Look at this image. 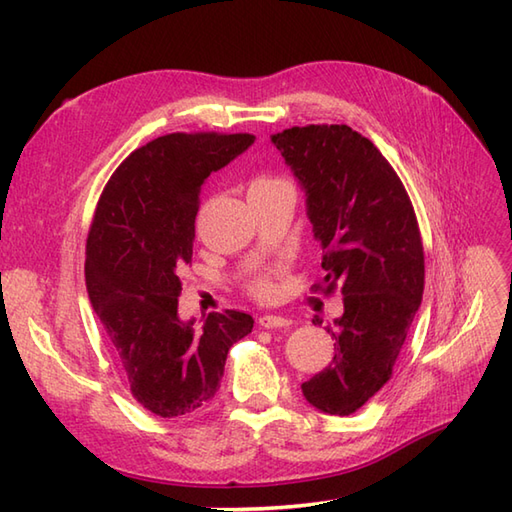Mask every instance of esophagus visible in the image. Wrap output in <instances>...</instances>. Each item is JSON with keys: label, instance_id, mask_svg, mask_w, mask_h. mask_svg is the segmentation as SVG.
Returning <instances> with one entry per match:
<instances>
[{"label": "esophagus", "instance_id": "34e87169", "mask_svg": "<svg viewBox=\"0 0 512 512\" xmlns=\"http://www.w3.org/2000/svg\"><path fill=\"white\" fill-rule=\"evenodd\" d=\"M259 325L264 330H277V328H290V321L284 317H273V314H266V317H259Z\"/></svg>", "mask_w": 512, "mask_h": 512}]
</instances>
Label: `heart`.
I'll list each match as a JSON object with an SVG mask.
<instances>
[{
	"instance_id": "1",
	"label": "heart",
	"mask_w": 512,
	"mask_h": 512,
	"mask_svg": "<svg viewBox=\"0 0 512 512\" xmlns=\"http://www.w3.org/2000/svg\"><path fill=\"white\" fill-rule=\"evenodd\" d=\"M277 182H284V180L259 178L250 184V187H257V184H277ZM281 279H284V273H281L279 268H266V270H262V273H257L255 277L248 279L246 290L259 301H270L281 292Z\"/></svg>"
}]
</instances>
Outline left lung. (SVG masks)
<instances>
[{
    "label": "left lung",
    "mask_w": 512,
    "mask_h": 512,
    "mask_svg": "<svg viewBox=\"0 0 512 512\" xmlns=\"http://www.w3.org/2000/svg\"><path fill=\"white\" fill-rule=\"evenodd\" d=\"M270 138L306 191L323 246L325 277L312 290L343 295V314L325 328L336 341L332 363L301 391L312 407L350 416L391 378L420 308L424 250L416 211L394 167L352 127H290Z\"/></svg>",
    "instance_id": "obj_1"
}]
</instances>
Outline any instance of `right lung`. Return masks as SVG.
Here are the masks:
<instances>
[{"label":"right lung","mask_w":512,"mask_h":512,"mask_svg":"<svg viewBox=\"0 0 512 512\" xmlns=\"http://www.w3.org/2000/svg\"><path fill=\"white\" fill-rule=\"evenodd\" d=\"M253 140L217 132L160 136L118 165L96 204L85 244L88 295L129 391L160 418L209 405L228 350L253 330V317L237 310L211 312L202 330L178 317L202 184Z\"/></svg>","instance_id":"obj_1"}]
</instances>
